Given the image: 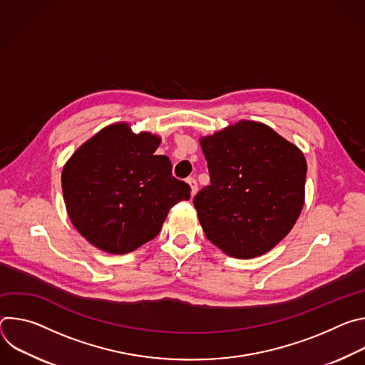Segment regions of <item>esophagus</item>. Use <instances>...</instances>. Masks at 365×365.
I'll use <instances>...</instances> for the list:
<instances>
[{
	"label": "esophagus",
	"mask_w": 365,
	"mask_h": 365,
	"mask_svg": "<svg viewBox=\"0 0 365 365\" xmlns=\"http://www.w3.org/2000/svg\"><path fill=\"white\" fill-rule=\"evenodd\" d=\"M187 183H189V186L192 189V195H196V192H197V182H196V179L195 178H187Z\"/></svg>",
	"instance_id": "esophagus-1"
}]
</instances>
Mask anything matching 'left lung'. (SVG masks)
Listing matches in <instances>:
<instances>
[{
	"mask_svg": "<svg viewBox=\"0 0 365 365\" xmlns=\"http://www.w3.org/2000/svg\"><path fill=\"white\" fill-rule=\"evenodd\" d=\"M211 183L193 197L206 238L252 258L293 228L303 207L306 160L270 127L240 121L200 140Z\"/></svg>",
	"mask_w": 365,
	"mask_h": 365,
	"instance_id": "8db88e82",
	"label": "left lung"
}]
</instances>
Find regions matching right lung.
<instances>
[{"mask_svg": "<svg viewBox=\"0 0 365 365\" xmlns=\"http://www.w3.org/2000/svg\"><path fill=\"white\" fill-rule=\"evenodd\" d=\"M160 138L134 134L127 124L101 130L82 144L62 172L69 218L92 245L131 252L162 230L169 210L190 197V186L172 176Z\"/></svg>", "mask_w": 365, "mask_h": 365, "instance_id": "right-lung-1", "label": "right lung"}]
</instances>
